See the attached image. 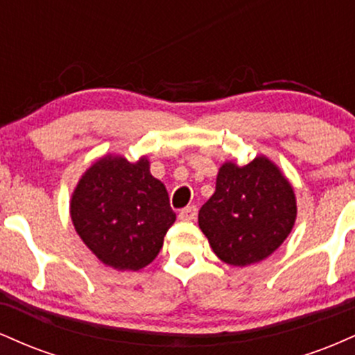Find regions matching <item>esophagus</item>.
I'll list each match as a JSON object with an SVG mask.
<instances>
[{
  "instance_id": "esophagus-1",
  "label": "esophagus",
  "mask_w": 355,
  "mask_h": 355,
  "mask_svg": "<svg viewBox=\"0 0 355 355\" xmlns=\"http://www.w3.org/2000/svg\"><path fill=\"white\" fill-rule=\"evenodd\" d=\"M197 211H198L197 207L190 205V207H187V209L180 210V214H178V218L183 220V222H190V220H195V217H197Z\"/></svg>"
}]
</instances>
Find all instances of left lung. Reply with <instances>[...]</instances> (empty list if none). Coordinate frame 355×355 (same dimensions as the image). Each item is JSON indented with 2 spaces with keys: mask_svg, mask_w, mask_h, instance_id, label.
<instances>
[{
  "mask_svg": "<svg viewBox=\"0 0 355 355\" xmlns=\"http://www.w3.org/2000/svg\"><path fill=\"white\" fill-rule=\"evenodd\" d=\"M294 187L266 155L247 165L225 162L214 195L198 211V227L222 262L245 267L266 260L295 225Z\"/></svg>",
  "mask_w": 355,
  "mask_h": 355,
  "instance_id": "8db88e82",
  "label": "left lung"
}]
</instances>
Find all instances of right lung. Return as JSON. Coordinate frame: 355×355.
Segmentation results:
<instances>
[{"instance_id": "right-lung-1", "label": "right lung", "mask_w": 355, "mask_h": 355, "mask_svg": "<svg viewBox=\"0 0 355 355\" xmlns=\"http://www.w3.org/2000/svg\"><path fill=\"white\" fill-rule=\"evenodd\" d=\"M76 234L92 254L115 270H140L158 255L177 218L168 191L150 173V160L103 155L81 175L71 193Z\"/></svg>"}]
</instances>
